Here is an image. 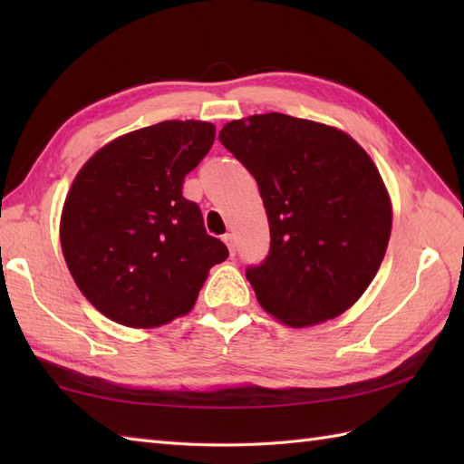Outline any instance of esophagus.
Segmentation results:
<instances>
[{
	"label": "esophagus",
	"mask_w": 464,
	"mask_h": 464,
	"mask_svg": "<svg viewBox=\"0 0 464 464\" xmlns=\"http://www.w3.org/2000/svg\"><path fill=\"white\" fill-rule=\"evenodd\" d=\"M223 241H225L227 247H229V253L233 255V253H235V241H233V235H231V233L223 235Z\"/></svg>",
	"instance_id": "obj_1"
}]
</instances>
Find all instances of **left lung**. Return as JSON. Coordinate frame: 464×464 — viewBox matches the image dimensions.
Here are the masks:
<instances>
[{"label":"left lung","instance_id":"obj_1","mask_svg":"<svg viewBox=\"0 0 464 464\" xmlns=\"http://www.w3.org/2000/svg\"><path fill=\"white\" fill-rule=\"evenodd\" d=\"M221 143L259 185L271 251L247 279L261 307L293 329L339 317L387 253L392 205L369 153L337 127L285 113L223 125Z\"/></svg>","mask_w":464,"mask_h":464}]
</instances>
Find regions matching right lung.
Wrapping results in <instances>:
<instances>
[{"instance_id":"obj_1","label":"right lung","mask_w":464,"mask_h":464,"mask_svg":"<svg viewBox=\"0 0 464 464\" xmlns=\"http://www.w3.org/2000/svg\"><path fill=\"white\" fill-rule=\"evenodd\" d=\"M213 141V123L161 121L103 145L75 175L59 241L75 285L107 319L155 329L183 317L229 257L183 197Z\"/></svg>"}]
</instances>
